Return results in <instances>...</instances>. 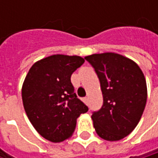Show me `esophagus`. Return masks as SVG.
<instances>
[{
    "mask_svg": "<svg viewBox=\"0 0 158 158\" xmlns=\"http://www.w3.org/2000/svg\"><path fill=\"white\" fill-rule=\"evenodd\" d=\"M83 102H84L85 103H88V98H86V97L83 98Z\"/></svg>",
    "mask_w": 158,
    "mask_h": 158,
    "instance_id": "34e87169",
    "label": "esophagus"
}]
</instances>
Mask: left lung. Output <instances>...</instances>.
I'll return each mask as SVG.
<instances>
[{
	"instance_id": "1",
	"label": "left lung",
	"mask_w": 158,
	"mask_h": 158,
	"mask_svg": "<svg viewBox=\"0 0 158 158\" xmlns=\"http://www.w3.org/2000/svg\"><path fill=\"white\" fill-rule=\"evenodd\" d=\"M85 59L94 69L103 95V104L91 118L98 135L118 141L135 128L145 107L146 82L133 60L115 53L94 54Z\"/></svg>"
}]
</instances>
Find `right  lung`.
I'll return each instance as SVG.
<instances>
[{
  "label": "right lung",
  "mask_w": 158,
  "mask_h": 158,
  "mask_svg": "<svg viewBox=\"0 0 158 158\" xmlns=\"http://www.w3.org/2000/svg\"><path fill=\"white\" fill-rule=\"evenodd\" d=\"M78 56L53 55L35 63L22 89L25 112L46 139L59 143L75 131L77 118L89 110L74 91L72 73L84 63Z\"/></svg>",
  "instance_id": "add662e5"
}]
</instances>
